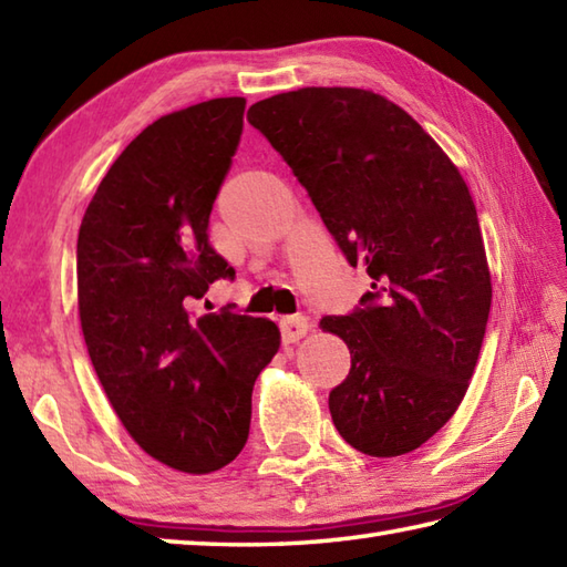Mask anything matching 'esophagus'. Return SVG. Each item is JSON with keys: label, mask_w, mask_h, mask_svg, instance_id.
Here are the masks:
<instances>
[{"label": "esophagus", "mask_w": 567, "mask_h": 567, "mask_svg": "<svg viewBox=\"0 0 567 567\" xmlns=\"http://www.w3.org/2000/svg\"><path fill=\"white\" fill-rule=\"evenodd\" d=\"M280 329H282V343H295L302 339L307 331H309V321L307 317H287L280 321Z\"/></svg>", "instance_id": "obj_1"}]
</instances>
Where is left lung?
Returning <instances> with one entry per match:
<instances>
[{
  "instance_id": "8db88e82",
  "label": "left lung",
  "mask_w": 567,
  "mask_h": 567,
  "mask_svg": "<svg viewBox=\"0 0 567 567\" xmlns=\"http://www.w3.org/2000/svg\"><path fill=\"white\" fill-rule=\"evenodd\" d=\"M371 292L321 331L351 351L329 393L339 435L371 457L417 450L457 413L480 359L492 275L472 194L440 144L363 87H299L248 110Z\"/></svg>"
}]
</instances>
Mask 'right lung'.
<instances>
[{"instance_id": "right-lung-1", "label": "right lung", "mask_w": 567, "mask_h": 567, "mask_svg": "<svg viewBox=\"0 0 567 567\" xmlns=\"http://www.w3.org/2000/svg\"><path fill=\"white\" fill-rule=\"evenodd\" d=\"M243 113L246 97H214L154 120L110 166L78 230V315L100 385L130 437L186 474L238 457L255 379L280 349L275 321L188 312L236 275L206 230Z\"/></svg>"}]
</instances>
